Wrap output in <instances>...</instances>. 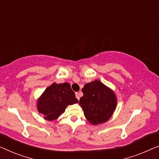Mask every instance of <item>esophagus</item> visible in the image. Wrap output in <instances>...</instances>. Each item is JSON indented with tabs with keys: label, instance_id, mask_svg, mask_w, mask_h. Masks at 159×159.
<instances>
[{
	"label": "esophagus",
	"instance_id": "esophagus-1",
	"mask_svg": "<svg viewBox=\"0 0 159 159\" xmlns=\"http://www.w3.org/2000/svg\"><path fill=\"white\" fill-rule=\"evenodd\" d=\"M80 93H75V96H76V98L78 100L80 99Z\"/></svg>",
	"mask_w": 159,
	"mask_h": 159
}]
</instances>
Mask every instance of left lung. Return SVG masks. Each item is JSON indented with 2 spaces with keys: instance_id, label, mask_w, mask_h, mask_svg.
I'll list each match as a JSON object with an SVG mask.
<instances>
[{
  "instance_id": "obj_1",
  "label": "left lung",
  "mask_w": 159,
  "mask_h": 159,
  "mask_svg": "<svg viewBox=\"0 0 159 159\" xmlns=\"http://www.w3.org/2000/svg\"><path fill=\"white\" fill-rule=\"evenodd\" d=\"M79 104L90 124L107 121L116 108L117 99L112 90L98 80L85 84Z\"/></svg>"
}]
</instances>
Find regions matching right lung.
Listing matches in <instances>:
<instances>
[{"mask_svg": "<svg viewBox=\"0 0 159 159\" xmlns=\"http://www.w3.org/2000/svg\"><path fill=\"white\" fill-rule=\"evenodd\" d=\"M75 98L68 83L57 84L53 83L45 90L37 102L39 112L48 120H53L64 113L68 105L77 103Z\"/></svg>", "mask_w": 159, "mask_h": 159, "instance_id": "obj_1", "label": "right lung"}]
</instances>
